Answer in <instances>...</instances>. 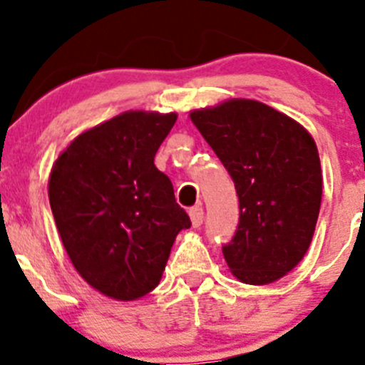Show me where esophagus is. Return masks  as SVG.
Segmentation results:
<instances>
[{"mask_svg":"<svg viewBox=\"0 0 365 365\" xmlns=\"http://www.w3.org/2000/svg\"><path fill=\"white\" fill-rule=\"evenodd\" d=\"M189 215H190V220H192L194 227H200L201 224H203L205 212H203V208H201V206H194V208H190Z\"/></svg>","mask_w":365,"mask_h":365,"instance_id":"34e87169","label":"esophagus"}]
</instances>
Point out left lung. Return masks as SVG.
<instances>
[{
  "instance_id": "1",
  "label": "left lung",
  "mask_w": 365,
  "mask_h": 365,
  "mask_svg": "<svg viewBox=\"0 0 365 365\" xmlns=\"http://www.w3.org/2000/svg\"><path fill=\"white\" fill-rule=\"evenodd\" d=\"M190 120L238 194L237 233L222 247L231 274L254 286L284 277L307 252L322 205L314 139L293 118L249 98L196 109Z\"/></svg>"
}]
</instances>
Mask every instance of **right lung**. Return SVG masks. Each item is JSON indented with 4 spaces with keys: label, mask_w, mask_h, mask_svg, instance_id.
Listing matches in <instances>:
<instances>
[{
    "label": "right lung",
    "mask_w": 365,
    "mask_h": 365,
    "mask_svg": "<svg viewBox=\"0 0 365 365\" xmlns=\"http://www.w3.org/2000/svg\"><path fill=\"white\" fill-rule=\"evenodd\" d=\"M176 113H121L77 135L49 176V203L81 277L114 300L157 288L176 235L190 227L153 164Z\"/></svg>",
    "instance_id": "1"
}]
</instances>
